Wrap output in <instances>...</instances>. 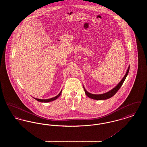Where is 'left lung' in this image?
Wrapping results in <instances>:
<instances>
[{
	"mask_svg": "<svg viewBox=\"0 0 147 147\" xmlns=\"http://www.w3.org/2000/svg\"><path fill=\"white\" fill-rule=\"evenodd\" d=\"M129 65L128 66V69L126 71V74L125 75V76L123 77V78H122V79L119 82V84H117L115 88H113L112 89H111V90L107 92H105L104 94H91L89 92L86 91L85 89V88L83 86V88H84V91L85 92L86 94V95L89 97V98H91L92 99H94V100H106V99H108V98H110L112 97L117 91L119 89V88L121 87L124 81L126 79V77L127 76L128 74V72H129Z\"/></svg>",
	"mask_w": 147,
	"mask_h": 147,
	"instance_id": "left-lung-1",
	"label": "left lung"
}]
</instances>
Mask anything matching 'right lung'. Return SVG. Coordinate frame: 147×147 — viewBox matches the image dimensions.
I'll return each instance as SVG.
<instances>
[{"instance_id":"1","label":"right lung","mask_w":147,"mask_h":147,"mask_svg":"<svg viewBox=\"0 0 147 147\" xmlns=\"http://www.w3.org/2000/svg\"><path fill=\"white\" fill-rule=\"evenodd\" d=\"M61 93H62V90L60 92V93L58 95H57L56 96L54 97V98H49V99H39V98H35V100H36L37 101H38L39 102H51V101H54V100H56L57 98H59V96L61 95Z\"/></svg>"}]
</instances>
